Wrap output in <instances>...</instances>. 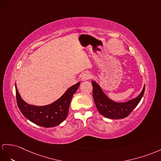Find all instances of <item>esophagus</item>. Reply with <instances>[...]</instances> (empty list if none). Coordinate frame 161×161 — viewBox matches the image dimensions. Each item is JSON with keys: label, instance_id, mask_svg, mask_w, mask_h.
I'll use <instances>...</instances> for the list:
<instances>
[{"label": "esophagus", "instance_id": "esophagus-1", "mask_svg": "<svg viewBox=\"0 0 161 161\" xmlns=\"http://www.w3.org/2000/svg\"><path fill=\"white\" fill-rule=\"evenodd\" d=\"M92 77V74L89 73V72H85L83 73V74H82L81 76V80L83 81H85V80H87L89 79H90Z\"/></svg>", "mask_w": 161, "mask_h": 161}]
</instances>
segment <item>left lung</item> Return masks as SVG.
<instances>
[{
    "label": "left lung",
    "instance_id": "1",
    "mask_svg": "<svg viewBox=\"0 0 161 161\" xmlns=\"http://www.w3.org/2000/svg\"><path fill=\"white\" fill-rule=\"evenodd\" d=\"M93 97L97 111L101 115L109 119H123L134 110L142 100L145 92V86L142 92L135 98L126 103H116L109 99L103 92L100 85L92 80Z\"/></svg>",
    "mask_w": 161,
    "mask_h": 161
}]
</instances>
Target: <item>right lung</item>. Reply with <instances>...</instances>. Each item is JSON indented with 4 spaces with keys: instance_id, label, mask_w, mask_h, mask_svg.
<instances>
[{
    "instance_id": "right-lung-1",
    "label": "right lung",
    "mask_w": 161,
    "mask_h": 161,
    "mask_svg": "<svg viewBox=\"0 0 161 161\" xmlns=\"http://www.w3.org/2000/svg\"><path fill=\"white\" fill-rule=\"evenodd\" d=\"M15 85L18 108L22 115L33 123L45 128L59 125L68 116L70 102L80 85V82L67 89L64 95L52 104L46 106H34L27 104L22 99Z\"/></svg>"
}]
</instances>
